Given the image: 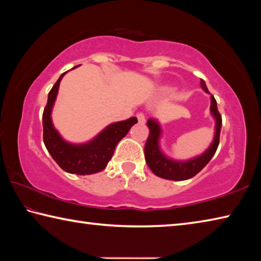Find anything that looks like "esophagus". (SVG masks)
Instances as JSON below:
<instances>
[{"label": "esophagus", "instance_id": "1", "mask_svg": "<svg viewBox=\"0 0 261 261\" xmlns=\"http://www.w3.org/2000/svg\"><path fill=\"white\" fill-rule=\"evenodd\" d=\"M137 118H138V122L140 123V124H145V122H146V118H145L144 114H137Z\"/></svg>", "mask_w": 261, "mask_h": 261}]
</instances>
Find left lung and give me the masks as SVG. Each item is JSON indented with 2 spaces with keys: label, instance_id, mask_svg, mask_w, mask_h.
<instances>
[{
  "label": "left lung",
  "instance_id": "1",
  "mask_svg": "<svg viewBox=\"0 0 261 261\" xmlns=\"http://www.w3.org/2000/svg\"><path fill=\"white\" fill-rule=\"evenodd\" d=\"M200 86L207 94L211 95V115L215 121L214 126V138L212 141L210 147L206 149L200 155L194 156L189 160H174L167 156L162 152L160 147V139L162 135V127L159 121L155 118H149L147 121V126L149 129V136L145 145V159H146L147 166L151 170L159 177L170 179V180H185L193 177L204 168L218 149L220 143V132L222 126V118L218 110V105L214 96L208 92L205 82L200 81Z\"/></svg>",
  "mask_w": 261,
  "mask_h": 261
}]
</instances>
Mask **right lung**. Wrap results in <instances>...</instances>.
<instances>
[{"instance_id":"right-lung-1","label":"right lung","mask_w":261,"mask_h":261,"mask_svg":"<svg viewBox=\"0 0 261 261\" xmlns=\"http://www.w3.org/2000/svg\"><path fill=\"white\" fill-rule=\"evenodd\" d=\"M67 72L61 74L48 94L42 115L43 143L51 158L64 171L77 175H92L107 167L118 141L124 138L138 120L131 117L129 120L112 123L86 143L73 144L67 141L55 129L51 121V110L59 93L60 83Z\"/></svg>"}]
</instances>
